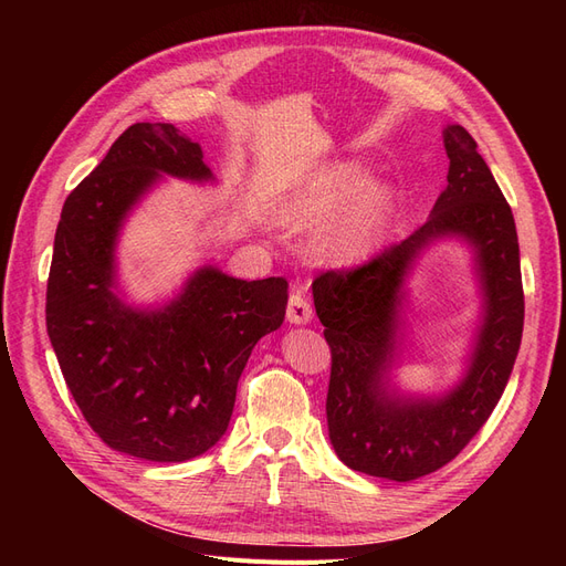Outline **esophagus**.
<instances>
[{
    "instance_id": "1",
    "label": "esophagus",
    "mask_w": 566,
    "mask_h": 566,
    "mask_svg": "<svg viewBox=\"0 0 566 566\" xmlns=\"http://www.w3.org/2000/svg\"><path fill=\"white\" fill-rule=\"evenodd\" d=\"M287 321L295 325H306L312 323L314 318V310L310 300L304 297V285L302 283H293V290H290V300H287V312H285Z\"/></svg>"
}]
</instances>
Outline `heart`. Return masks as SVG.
<instances>
[{"label":"heart","instance_id":"1","mask_svg":"<svg viewBox=\"0 0 566 566\" xmlns=\"http://www.w3.org/2000/svg\"><path fill=\"white\" fill-rule=\"evenodd\" d=\"M368 181L358 163L323 165L281 200L279 217L293 229L331 223L318 235V254L331 264L361 262L382 243L397 205L391 186Z\"/></svg>","mask_w":566,"mask_h":566}]
</instances>
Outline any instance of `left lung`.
<instances>
[{
  "label": "left lung",
  "mask_w": 566,
  "mask_h": 566,
  "mask_svg": "<svg viewBox=\"0 0 566 566\" xmlns=\"http://www.w3.org/2000/svg\"><path fill=\"white\" fill-rule=\"evenodd\" d=\"M447 188L424 224L364 266L328 271L312 285L333 352L328 434L347 468L410 482L451 462L482 430L503 397L520 352L524 293L515 219L476 142L443 127ZM443 237L473 250L483 314L463 378L447 392L410 395L390 380L400 348L405 279L419 254Z\"/></svg>",
  "instance_id": "obj_1"
}]
</instances>
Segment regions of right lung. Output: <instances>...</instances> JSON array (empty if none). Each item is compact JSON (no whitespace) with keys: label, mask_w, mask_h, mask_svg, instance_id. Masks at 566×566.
<instances>
[{"label":"right lung","mask_w":566,"mask_h":566,"mask_svg":"<svg viewBox=\"0 0 566 566\" xmlns=\"http://www.w3.org/2000/svg\"><path fill=\"white\" fill-rule=\"evenodd\" d=\"M163 177L214 181L200 144L175 125L136 123L65 198L46 333L84 420L111 449L184 462L224 437L254 345L285 318L287 281H241L205 264L165 304L125 302L117 238Z\"/></svg>","instance_id":"right-lung-1"}]
</instances>
